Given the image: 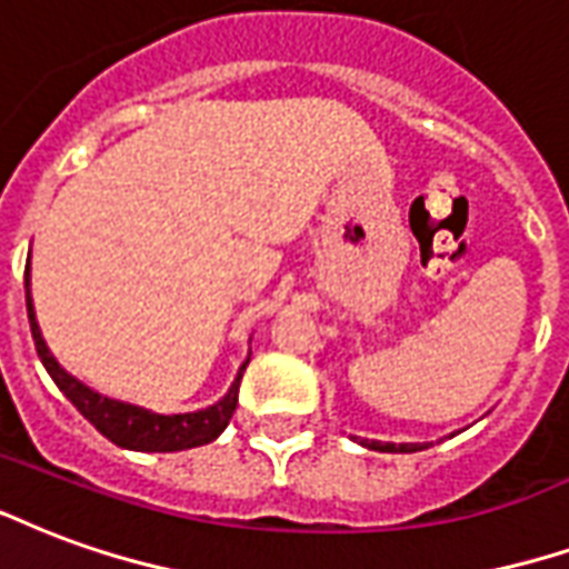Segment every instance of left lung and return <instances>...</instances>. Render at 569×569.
Listing matches in <instances>:
<instances>
[{
    "label": "left lung",
    "mask_w": 569,
    "mask_h": 569,
    "mask_svg": "<svg viewBox=\"0 0 569 569\" xmlns=\"http://www.w3.org/2000/svg\"><path fill=\"white\" fill-rule=\"evenodd\" d=\"M361 446L377 449V452H419L425 449V443H380V440H361Z\"/></svg>",
    "instance_id": "1"
}]
</instances>
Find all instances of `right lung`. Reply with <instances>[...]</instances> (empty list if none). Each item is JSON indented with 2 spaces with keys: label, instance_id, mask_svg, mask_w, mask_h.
Returning <instances> with one entry per match:
<instances>
[{
  "label": "right lung",
  "instance_id": "obj_1",
  "mask_svg": "<svg viewBox=\"0 0 569 569\" xmlns=\"http://www.w3.org/2000/svg\"><path fill=\"white\" fill-rule=\"evenodd\" d=\"M23 286H27V313L38 359L48 368V373L60 386L62 395L78 407V413L90 425H96V431L108 437L111 443L134 449V452H180V449L210 443L226 431V425L231 422V413L238 407V389H241V377L250 359L241 365L231 389L226 391V398L213 403V407L196 410V413L162 416L153 413V410H144V407H134V403L113 401V398H104L99 391H92L90 386H83L81 380H74L71 373H66V368H60V361L50 356L48 343L41 338V328L36 322L32 296H29V264L27 273H23Z\"/></svg>",
  "mask_w": 569,
  "mask_h": 569
}]
</instances>
